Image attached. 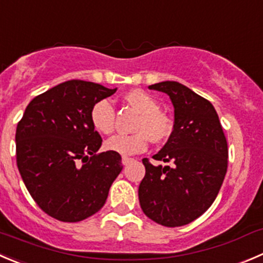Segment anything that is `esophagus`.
Segmentation results:
<instances>
[{
	"label": "esophagus",
	"instance_id": "1",
	"mask_svg": "<svg viewBox=\"0 0 263 263\" xmlns=\"http://www.w3.org/2000/svg\"><path fill=\"white\" fill-rule=\"evenodd\" d=\"M131 162H134V159L132 158H128V157H122V164L123 165H127L129 164Z\"/></svg>",
	"mask_w": 263,
	"mask_h": 263
}]
</instances>
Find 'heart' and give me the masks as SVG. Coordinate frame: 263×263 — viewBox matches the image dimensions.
<instances>
[{"label": "heart", "mask_w": 263, "mask_h": 263, "mask_svg": "<svg viewBox=\"0 0 263 263\" xmlns=\"http://www.w3.org/2000/svg\"><path fill=\"white\" fill-rule=\"evenodd\" d=\"M126 105L139 113L132 126L134 134L117 135L105 142L109 152L121 155L142 153L147 147L149 140L155 145L167 141L173 132V122L159 110V103L144 90H131L123 95ZM90 121L93 128L103 135H110L116 126V110L106 100H100L91 108Z\"/></svg>", "instance_id": "1"}]
</instances>
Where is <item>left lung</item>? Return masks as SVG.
Here are the masks:
<instances>
[{"label":"left lung","instance_id":"8db88e82","mask_svg":"<svg viewBox=\"0 0 263 263\" xmlns=\"http://www.w3.org/2000/svg\"><path fill=\"white\" fill-rule=\"evenodd\" d=\"M149 88L170 96L175 124L167 144L153 155L171 165H153L147 158L142 159L140 205L159 225H187L215 202L228 171V141L217 111L207 99L175 81Z\"/></svg>","mask_w":263,"mask_h":263}]
</instances>
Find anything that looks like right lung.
Returning a JSON list of instances; mask_svg holds the SVG:
<instances>
[{"label": "right lung", "mask_w": 263, "mask_h": 263, "mask_svg": "<svg viewBox=\"0 0 263 263\" xmlns=\"http://www.w3.org/2000/svg\"><path fill=\"white\" fill-rule=\"evenodd\" d=\"M117 88L86 81L60 83L35 96L16 127V164L38 207L63 222H78L103 208L121 173L118 153L96 154L103 139L91 108Z\"/></svg>", "instance_id": "1"}]
</instances>
